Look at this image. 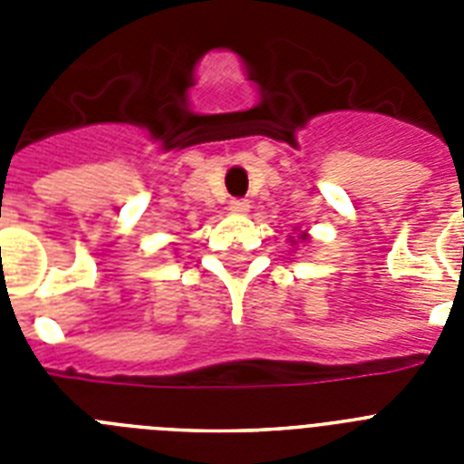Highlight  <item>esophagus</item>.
I'll return each instance as SVG.
<instances>
[{
    "label": "esophagus",
    "instance_id": "esophagus-1",
    "mask_svg": "<svg viewBox=\"0 0 464 464\" xmlns=\"http://www.w3.org/2000/svg\"><path fill=\"white\" fill-rule=\"evenodd\" d=\"M229 211L244 216V213L251 211V204L246 202V199H232V202H229Z\"/></svg>",
    "mask_w": 464,
    "mask_h": 464
}]
</instances>
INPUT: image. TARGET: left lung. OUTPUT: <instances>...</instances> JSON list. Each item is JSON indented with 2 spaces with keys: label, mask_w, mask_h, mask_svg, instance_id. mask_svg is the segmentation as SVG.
Listing matches in <instances>:
<instances>
[{
  "label": "left lung",
  "mask_w": 464,
  "mask_h": 464,
  "mask_svg": "<svg viewBox=\"0 0 464 464\" xmlns=\"http://www.w3.org/2000/svg\"><path fill=\"white\" fill-rule=\"evenodd\" d=\"M293 232H295V235L288 237V241L293 246H304V244H309V241H311V235H309V232H306V229L293 227Z\"/></svg>",
  "instance_id": "obj_1"
}]
</instances>
